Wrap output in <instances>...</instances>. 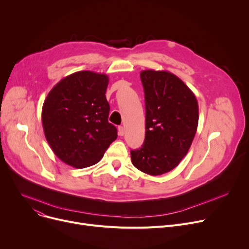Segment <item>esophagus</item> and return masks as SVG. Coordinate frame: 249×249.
I'll return each instance as SVG.
<instances>
[{
  "label": "esophagus",
  "instance_id": "1",
  "mask_svg": "<svg viewBox=\"0 0 249 249\" xmlns=\"http://www.w3.org/2000/svg\"><path fill=\"white\" fill-rule=\"evenodd\" d=\"M118 134H119V136H123L124 135V127L123 126L118 127Z\"/></svg>",
  "mask_w": 249,
  "mask_h": 249
}]
</instances>
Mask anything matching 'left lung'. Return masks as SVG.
<instances>
[{"mask_svg":"<svg viewBox=\"0 0 249 249\" xmlns=\"http://www.w3.org/2000/svg\"><path fill=\"white\" fill-rule=\"evenodd\" d=\"M145 98V139L131 150L133 165L142 173L171 172L188 153L199 122V106L180 78L165 71H142Z\"/></svg>","mask_w":249,"mask_h":249,"instance_id":"8db88e82","label":"left lung"}]
</instances>
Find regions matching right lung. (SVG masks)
<instances>
[{
  "mask_svg": "<svg viewBox=\"0 0 249 249\" xmlns=\"http://www.w3.org/2000/svg\"><path fill=\"white\" fill-rule=\"evenodd\" d=\"M107 74L89 71L65 76L49 91L42 107V126L49 146L71 166L84 168L101 160L117 138L108 122Z\"/></svg>",
  "mask_w": 249,
  "mask_h": 249,
  "instance_id": "add662e5",
  "label": "right lung"
}]
</instances>
